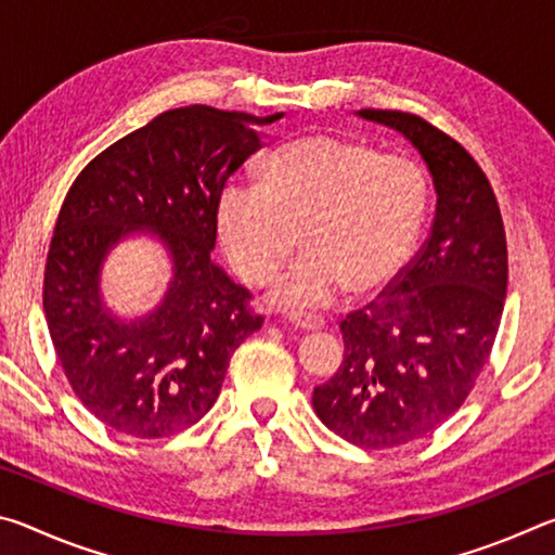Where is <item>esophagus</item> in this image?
Listing matches in <instances>:
<instances>
[{
    "mask_svg": "<svg viewBox=\"0 0 555 555\" xmlns=\"http://www.w3.org/2000/svg\"><path fill=\"white\" fill-rule=\"evenodd\" d=\"M286 323H291L296 327V331H304V333H315V331H323L325 321L318 315L311 313H286Z\"/></svg>",
    "mask_w": 555,
    "mask_h": 555,
    "instance_id": "34e87169",
    "label": "esophagus"
}]
</instances>
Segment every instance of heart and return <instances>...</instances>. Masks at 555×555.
<instances>
[{
	"label": "heart",
	"instance_id": "b5f03b06",
	"mask_svg": "<svg viewBox=\"0 0 555 555\" xmlns=\"http://www.w3.org/2000/svg\"><path fill=\"white\" fill-rule=\"evenodd\" d=\"M428 188L406 156L333 134H306L276 146L259 185L224 188L218 234L244 284L267 286L306 251L274 291L281 306L323 308L347 286L370 294L399 274L424 228Z\"/></svg>",
	"mask_w": 555,
	"mask_h": 555
}]
</instances>
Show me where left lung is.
<instances>
[{
  "instance_id": "obj_1",
  "label": "left lung",
  "mask_w": 555,
  "mask_h": 555,
  "mask_svg": "<svg viewBox=\"0 0 555 555\" xmlns=\"http://www.w3.org/2000/svg\"><path fill=\"white\" fill-rule=\"evenodd\" d=\"M360 115L411 139L438 193L424 247L340 323V370L313 389L333 434L384 450L434 434L475 389L504 311L506 234L492 185L463 144L411 112Z\"/></svg>"
}]
</instances>
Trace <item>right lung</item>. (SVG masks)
<instances>
[{
    "mask_svg": "<svg viewBox=\"0 0 555 555\" xmlns=\"http://www.w3.org/2000/svg\"><path fill=\"white\" fill-rule=\"evenodd\" d=\"M279 117L162 112L92 158L65 195L43 269L46 323L73 393L112 430L152 440L193 426L220 397L234 350L264 323L251 291L210 255L222 188L261 149L249 125ZM144 227L167 242L175 281L152 317L119 324L99 304V264Z\"/></svg>",
    "mask_w": 555,
    "mask_h": 555,
    "instance_id": "1",
    "label": "right lung"
}]
</instances>
